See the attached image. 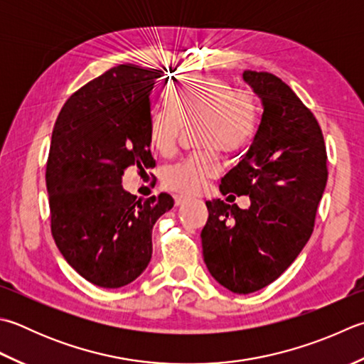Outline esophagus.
Instances as JSON below:
<instances>
[{
	"label": "esophagus",
	"mask_w": 364,
	"mask_h": 364,
	"mask_svg": "<svg viewBox=\"0 0 364 364\" xmlns=\"http://www.w3.org/2000/svg\"><path fill=\"white\" fill-rule=\"evenodd\" d=\"M173 200H175V205H176V206H180V205H183L184 202H188L189 197H186V196H175Z\"/></svg>",
	"instance_id": "esophagus-1"
}]
</instances>
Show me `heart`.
Masks as SVG:
<instances>
[{
	"label": "heart",
	"instance_id": "b5f03b06",
	"mask_svg": "<svg viewBox=\"0 0 364 364\" xmlns=\"http://www.w3.org/2000/svg\"><path fill=\"white\" fill-rule=\"evenodd\" d=\"M168 108L153 112L149 141L164 156L175 153L183 126L200 124L198 144L210 146L189 154L164 170V188L175 194H197L206 180L219 175L220 159L213 146L237 149L254 134L259 104L249 90H233L223 77L197 75L175 83L167 91Z\"/></svg>",
	"mask_w": 364,
	"mask_h": 364
}]
</instances>
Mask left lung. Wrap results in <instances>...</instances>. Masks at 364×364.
<instances>
[{
	"mask_svg": "<svg viewBox=\"0 0 364 364\" xmlns=\"http://www.w3.org/2000/svg\"><path fill=\"white\" fill-rule=\"evenodd\" d=\"M243 78L262 99L263 115L247 153L220 180V192L249 196L251 206L206 202L200 237L211 276L246 295L276 281L308 243L328 168L322 129L289 85L257 70H245Z\"/></svg>",
	"mask_w": 364,
	"mask_h": 364,
	"instance_id": "8db88e82",
	"label": "left lung"
}]
</instances>
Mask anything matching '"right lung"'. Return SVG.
<instances>
[{"instance_id":"1","label":"right lung","mask_w":364,"mask_h":364,"mask_svg":"<svg viewBox=\"0 0 364 364\" xmlns=\"http://www.w3.org/2000/svg\"><path fill=\"white\" fill-rule=\"evenodd\" d=\"M162 70L119 64L70 96L55 121L46 167L50 230L85 279L118 289L151 260V230L173 206L168 194L140 202L121 186L127 167H154L151 90Z\"/></svg>"}]
</instances>
